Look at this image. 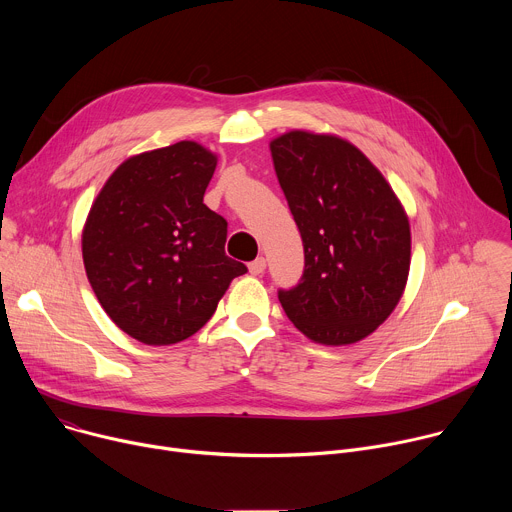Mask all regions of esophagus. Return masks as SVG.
<instances>
[{"instance_id": "34e87169", "label": "esophagus", "mask_w": 512, "mask_h": 512, "mask_svg": "<svg viewBox=\"0 0 512 512\" xmlns=\"http://www.w3.org/2000/svg\"><path fill=\"white\" fill-rule=\"evenodd\" d=\"M265 259L263 257H257L255 261H251L249 263V271H251V275H261L263 271H265Z\"/></svg>"}]
</instances>
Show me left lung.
<instances>
[{
  "mask_svg": "<svg viewBox=\"0 0 512 512\" xmlns=\"http://www.w3.org/2000/svg\"><path fill=\"white\" fill-rule=\"evenodd\" d=\"M269 150L306 257L300 283L281 289L279 302L316 344L360 342L405 291L407 212L379 168L340 135L291 129L273 137Z\"/></svg>",
  "mask_w": 512,
  "mask_h": 512,
  "instance_id": "1",
  "label": "left lung"
}]
</instances>
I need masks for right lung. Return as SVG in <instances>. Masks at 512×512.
<instances>
[{"instance_id": "obj_1", "label": "right lung", "mask_w": 512, "mask_h": 512, "mask_svg": "<svg viewBox=\"0 0 512 512\" xmlns=\"http://www.w3.org/2000/svg\"><path fill=\"white\" fill-rule=\"evenodd\" d=\"M218 156L178 141L127 158L83 227V261L107 316L131 338H190L247 267L225 255L227 221L204 204Z\"/></svg>"}]
</instances>
